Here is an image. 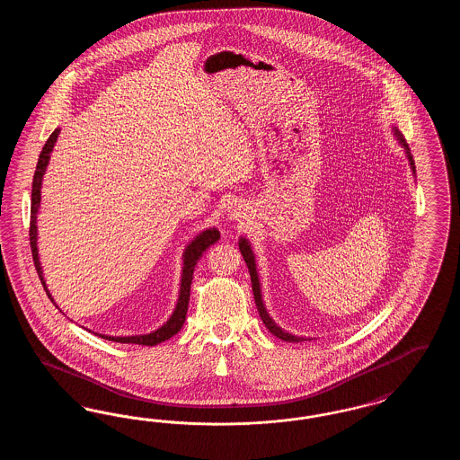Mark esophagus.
Here are the masks:
<instances>
[{
  "label": "esophagus",
  "instance_id": "obj_1",
  "mask_svg": "<svg viewBox=\"0 0 460 460\" xmlns=\"http://www.w3.org/2000/svg\"><path fill=\"white\" fill-rule=\"evenodd\" d=\"M240 210H241V208H238V207H236V205H234V207H233V208H231V210H229V216H231V217H233V219H238V217H241Z\"/></svg>",
  "mask_w": 460,
  "mask_h": 460
}]
</instances>
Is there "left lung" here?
<instances>
[{
	"label": "left lung",
	"mask_w": 460,
	"mask_h": 460,
	"mask_svg": "<svg viewBox=\"0 0 460 460\" xmlns=\"http://www.w3.org/2000/svg\"><path fill=\"white\" fill-rule=\"evenodd\" d=\"M396 136H398L400 143L405 146L407 155H409V160H411V165H412V169L416 171V167H414V160H412V155L409 154V145L405 143V139H403V136H402L400 132L396 131ZM240 250L241 255H243V259H244V262H246V265H248V270H250V278H252V289H253V296H255V305H257V310H259V314H261V317H262L265 328L269 329V331H270L274 336H278V338H279V340H283V341H289V343L305 341L304 338H298V336L288 334V332H285L283 329L278 328V326L274 324V321L269 317V314H267V310H265V306H263L262 304V295H261L259 276H257V269H255V257H253V252H252V248H250L248 241L240 240Z\"/></svg>",
	"instance_id": "8db88e82"
}]
</instances>
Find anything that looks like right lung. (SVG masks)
<instances>
[{"label": "right lung", "mask_w": 460, "mask_h": 460, "mask_svg": "<svg viewBox=\"0 0 460 460\" xmlns=\"http://www.w3.org/2000/svg\"><path fill=\"white\" fill-rule=\"evenodd\" d=\"M60 129H55L51 132V136L48 137V141L44 143L43 152L40 155L38 165H36V172H34V179H32V198H31V222H29V243H31V252H32V261L36 265L38 276L43 283L44 289L49 296V300L53 302L46 283L43 279V270H41V263H40V257H38V246H36V238H38V227H36V214H38V207L41 201V181H43L44 171L49 160V154L55 146V141L58 137ZM220 240V233L217 229H207L203 231L199 236L191 241V244L186 248L184 253V269H182V279H181V293H179V300L175 305L174 314L172 317L167 321V324H164L162 328L156 329L150 334H139V336H105V334H98L105 340L115 341V343H134V345H145V347H155L169 338H172L177 334L184 321H186V312H188V305H190V291H191V281H193V270L197 265L199 257L203 255V252H207L208 246H212L216 241ZM55 304V302H53Z\"/></svg>", "instance_id": "obj_1"}]
</instances>
